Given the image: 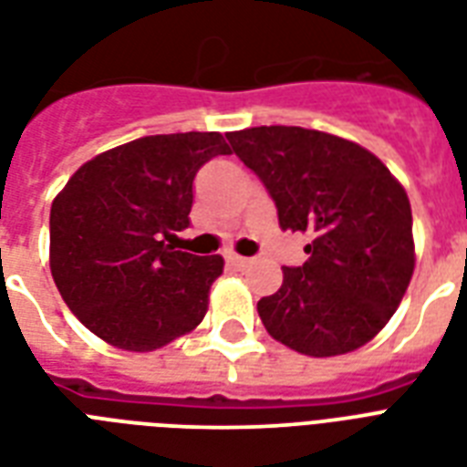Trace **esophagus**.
Returning <instances> with one entry per match:
<instances>
[{
	"instance_id": "obj_1",
	"label": "esophagus",
	"mask_w": 467,
	"mask_h": 467,
	"mask_svg": "<svg viewBox=\"0 0 467 467\" xmlns=\"http://www.w3.org/2000/svg\"><path fill=\"white\" fill-rule=\"evenodd\" d=\"M225 262L230 264V266H234V269H244V266L249 264V259H247V256L233 254V252H230V254H225Z\"/></svg>"
}]
</instances>
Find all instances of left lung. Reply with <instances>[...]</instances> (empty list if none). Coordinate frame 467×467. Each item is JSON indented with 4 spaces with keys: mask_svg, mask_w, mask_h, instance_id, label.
I'll list each match as a JSON object with an SVG mask.
<instances>
[{
    "mask_svg": "<svg viewBox=\"0 0 467 467\" xmlns=\"http://www.w3.org/2000/svg\"><path fill=\"white\" fill-rule=\"evenodd\" d=\"M274 198L278 225L307 233L303 266L256 303L266 332L306 356L363 347L398 310L414 271L412 208L390 169L337 135L298 126L227 133Z\"/></svg>",
    "mask_w": 467,
    "mask_h": 467,
    "instance_id": "left-lung-1",
    "label": "left lung"
}]
</instances>
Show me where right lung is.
Here are the masks:
<instances>
[{"mask_svg":"<svg viewBox=\"0 0 467 467\" xmlns=\"http://www.w3.org/2000/svg\"><path fill=\"white\" fill-rule=\"evenodd\" d=\"M227 152L220 133L148 135L69 176L50 208V271L89 332L152 351L201 325L223 256L164 240L189 227L198 169Z\"/></svg>","mask_w":467,"mask_h":467,"instance_id":"right-lung-1","label":"right lung"}]
</instances>
